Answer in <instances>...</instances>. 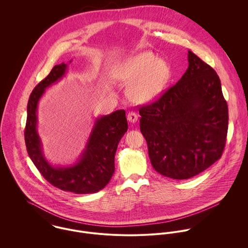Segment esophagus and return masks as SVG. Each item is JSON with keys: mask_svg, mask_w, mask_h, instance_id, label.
I'll use <instances>...</instances> for the list:
<instances>
[{"mask_svg": "<svg viewBox=\"0 0 248 248\" xmlns=\"http://www.w3.org/2000/svg\"><path fill=\"white\" fill-rule=\"evenodd\" d=\"M138 118H139L138 114L136 112H133V111H130L127 115V119L131 123H136L138 121Z\"/></svg>", "mask_w": 248, "mask_h": 248, "instance_id": "34e87169", "label": "esophagus"}]
</instances>
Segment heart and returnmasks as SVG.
Segmentation results:
<instances>
[{"mask_svg": "<svg viewBox=\"0 0 248 248\" xmlns=\"http://www.w3.org/2000/svg\"><path fill=\"white\" fill-rule=\"evenodd\" d=\"M115 77L130 84L127 95L137 104L156 100L169 83L172 70L169 63L152 52L144 51L126 58L114 68Z\"/></svg>", "mask_w": 248, "mask_h": 248, "instance_id": "1", "label": "heart"}]
</instances>
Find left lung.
I'll return each mask as SVG.
<instances>
[{
  "label": "left lung",
  "mask_w": 248,
  "mask_h": 248,
  "mask_svg": "<svg viewBox=\"0 0 248 248\" xmlns=\"http://www.w3.org/2000/svg\"><path fill=\"white\" fill-rule=\"evenodd\" d=\"M140 114L151 163L160 175L187 179L220 158L228 107L217 72L192 51L177 84Z\"/></svg>",
  "instance_id": "obj_1"
}]
</instances>
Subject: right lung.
Here are the masks:
<instances>
[{
	"mask_svg": "<svg viewBox=\"0 0 248 248\" xmlns=\"http://www.w3.org/2000/svg\"><path fill=\"white\" fill-rule=\"evenodd\" d=\"M71 60L69 63H71ZM68 64L53 67L32 91L28 103L25 140L28 154L36 168L50 184L75 194H93L102 190L114 172V155L121 138L128 130L124 109L95 118L85 149L71 165H53L45 156L37 131L38 104L46 89L62 80Z\"/></svg>",
	"mask_w": 248,
	"mask_h": 248,
	"instance_id": "add662e5",
	"label": "right lung"
}]
</instances>
